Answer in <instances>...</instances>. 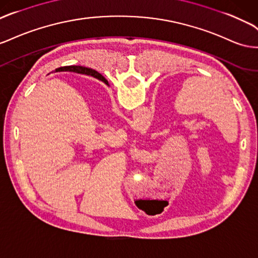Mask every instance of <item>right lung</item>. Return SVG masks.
<instances>
[{
  "label": "right lung",
  "instance_id": "add662e5",
  "mask_svg": "<svg viewBox=\"0 0 258 258\" xmlns=\"http://www.w3.org/2000/svg\"><path fill=\"white\" fill-rule=\"evenodd\" d=\"M58 71H59V72H74V73L89 74V75L93 76V77H95V78H97V79H103L104 82L107 83V81H106L105 79H104V77H103V76H102L101 74H99V73L95 72V71H92V69H90V68L80 67V66H65V67L58 68L57 72H58Z\"/></svg>",
  "mask_w": 258,
  "mask_h": 258
}]
</instances>
